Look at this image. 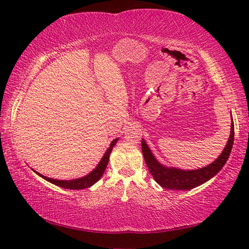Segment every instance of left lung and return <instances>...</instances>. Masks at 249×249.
Returning a JSON list of instances; mask_svg holds the SVG:
<instances>
[{
    "mask_svg": "<svg viewBox=\"0 0 249 249\" xmlns=\"http://www.w3.org/2000/svg\"><path fill=\"white\" fill-rule=\"evenodd\" d=\"M234 142V122L231 119V134L224 149L221 155L211 162L210 165L199 169L184 170L176 167H168L160 163L154 154L151 153L148 145L146 144L144 138H142V151L147 167L156 182L165 189L170 190H191V189L199 187L206 181L212 179L214 176L220 172L230 157L231 147Z\"/></svg>",
    "mask_w": 249,
    "mask_h": 249,
    "instance_id": "8db88e82",
    "label": "left lung"
}]
</instances>
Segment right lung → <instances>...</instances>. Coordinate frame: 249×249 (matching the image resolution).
<instances>
[{"mask_svg": "<svg viewBox=\"0 0 249 249\" xmlns=\"http://www.w3.org/2000/svg\"><path fill=\"white\" fill-rule=\"evenodd\" d=\"M117 141H119V138H115V140L112 141V142L108 146V148L107 149L105 154L103 155V157L101 158L100 162L98 163V166H96L94 169L90 172V174H88L84 177H81V178L71 179V180H58V179H53V178H49V177L40 175L39 172H37L34 169H33V171L35 172L36 175L41 177L43 179H45L46 181H48V182L53 183L54 185H58V187L70 189V190H82V189L90 188L91 185H93L94 183L98 182V181L101 179V177L103 176L105 169H107V163H108L109 155H111L113 147L115 146Z\"/></svg>", "mask_w": 249, "mask_h": 249, "instance_id": "add662e5", "label": "right lung"}]
</instances>
